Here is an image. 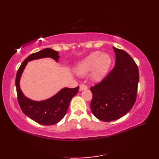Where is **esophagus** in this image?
I'll list each match as a JSON object with an SVG mask.
<instances>
[{
    "label": "esophagus",
    "instance_id": "1",
    "mask_svg": "<svg viewBox=\"0 0 159 159\" xmlns=\"http://www.w3.org/2000/svg\"><path fill=\"white\" fill-rule=\"evenodd\" d=\"M87 89V86L85 85V84H80V91Z\"/></svg>",
    "mask_w": 159,
    "mask_h": 159
}]
</instances>
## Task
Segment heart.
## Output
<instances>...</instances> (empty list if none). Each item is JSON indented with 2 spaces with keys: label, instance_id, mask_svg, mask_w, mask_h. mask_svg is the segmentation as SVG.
<instances>
[{
  "label": "heart",
  "instance_id": "obj_1",
  "mask_svg": "<svg viewBox=\"0 0 159 159\" xmlns=\"http://www.w3.org/2000/svg\"><path fill=\"white\" fill-rule=\"evenodd\" d=\"M111 63L110 56L107 53L101 54L100 51H95L83 60L77 67V72L80 75H85L87 73L93 70V78L100 80L105 75Z\"/></svg>",
  "mask_w": 159,
  "mask_h": 159
}]
</instances>
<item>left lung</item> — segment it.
<instances>
[{
    "label": "left lung",
    "mask_w": 159,
    "mask_h": 159,
    "mask_svg": "<svg viewBox=\"0 0 159 159\" xmlns=\"http://www.w3.org/2000/svg\"><path fill=\"white\" fill-rule=\"evenodd\" d=\"M116 65L100 82L90 87V104L94 116L104 121L120 119L135 103L139 69L133 59L121 49L113 47Z\"/></svg>",
    "instance_id": "left-lung-1"
}]
</instances>
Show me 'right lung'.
Here are the masks:
<instances>
[{
  "label": "right lung",
  "instance_id": "right-lung-1",
  "mask_svg": "<svg viewBox=\"0 0 159 159\" xmlns=\"http://www.w3.org/2000/svg\"><path fill=\"white\" fill-rule=\"evenodd\" d=\"M58 54V52L51 48H45L31 54L22 63L16 77L17 97L20 109L31 120L46 126L55 124L63 119L68 109L71 100L79 92V87L78 86L75 88H64L51 98L35 102L24 96L20 89L19 82L23 70L29 61L43 57H50L57 61L59 57Z\"/></svg>",
  "mask_w": 159,
  "mask_h": 159
}]
</instances>
